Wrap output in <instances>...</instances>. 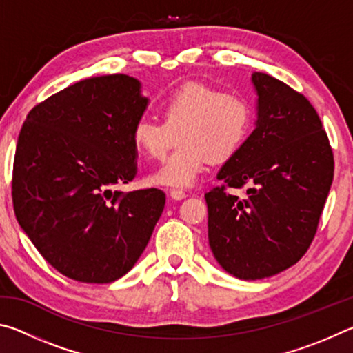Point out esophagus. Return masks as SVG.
<instances>
[{
  "instance_id": "esophagus-1",
  "label": "esophagus",
  "mask_w": 353,
  "mask_h": 353,
  "mask_svg": "<svg viewBox=\"0 0 353 353\" xmlns=\"http://www.w3.org/2000/svg\"><path fill=\"white\" fill-rule=\"evenodd\" d=\"M170 196H171V199H174V201H181V199H183L185 196V191H182V190H177V188H171L170 190Z\"/></svg>"
}]
</instances>
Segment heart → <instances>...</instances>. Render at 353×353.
Here are the masks:
<instances>
[{
  "mask_svg": "<svg viewBox=\"0 0 353 353\" xmlns=\"http://www.w3.org/2000/svg\"><path fill=\"white\" fill-rule=\"evenodd\" d=\"M163 123L140 118L132 141L148 159L160 160L179 146L148 182L166 187H188L208 162L225 163L246 146L255 123V105L249 97L205 83H187L159 103Z\"/></svg>",
  "mask_w": 353,
  "mask_h": 353,
  "instance_id": "1",
  "label": "heart"
}]
</instances>
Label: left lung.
Masks as SVG:
<instances>
[{"label": "left lung", "mask_w": 353, "mask_h": 353, "mask_svg": "<svg viewBox=\"0 0 353 353\" xmlns=\"http://www.w3.org/2000/svg\"><path fill=\"white\" fill-rule=\"evenodd\" d=\"M259 119L246 146L205 193L208 244L221 266L243 280L271 277L302 259L313 243L332 187L327 132L302 93L254 73ZM246 186L241 200L230 189Z\"/></svg>", "instance_id": "1"}]
</instances>
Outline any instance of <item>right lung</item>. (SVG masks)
I'll use <instances>...</instances> for the list:
<instances>
[{
    "label": "right lung",
    "mask_w": 353,
    "mask_h": 353,
    "mask_svg": "<svg viewBox=\"0 0 353 353\" xmlns=\"http://www.w3.org/2000/svg\"><path fill=\"white\" fill-rule=\"evenodd\" d=\"M146 105L139 81L109 74L63 88L23 123L12 171L15 216L41 256L77 282L123 277L163 212L162 190H110L134 181L132 129Z\"/></svg>",
    "instance_id": "obj_1"
}]
</instances>
